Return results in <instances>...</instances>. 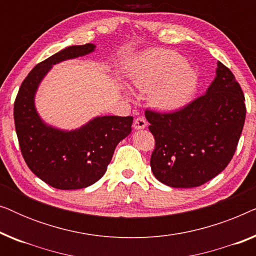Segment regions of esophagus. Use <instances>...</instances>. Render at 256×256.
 <instances>
[{
    "instance_id": "obj_1",
    "label": "esophagus",
    "mask_w": 256,
    "mask_h": 256,
    "mask_svg": "<svg viewBox=\"0 0 256 256\" xmlns=\"http://www.w3.org/2000/svg\"><path fill=\"white\" fill-rule=\"evenodd\" d=\"M132 127H134L135 129H144L146 127V118H135L134 120V124H132Z\"/></svg>"
}]
</instances>
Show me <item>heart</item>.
I'll list each match as a JSON object with an SVG mask.
<instances>
[{"label": "heart", "instance_id": "1", "mask_svg": "<svg viewBox=\"0 0 256 256\" xmlns=\"http://www.w3.org/2000/svg\"><path fill=\"white\" fill-rule=\"evenodd\" d=\"M184 57L170 50H154L143 56L132 74L140 90H149V102L162 112H176L186 106L198 86V76Z\"/></svg>", "mask_w": 256, "mask_h": 256}]
</instances>
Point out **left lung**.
I'll return each instance as SVG.
<instances>
[{"instance_id":"obj_1","label":"left lung","mask_w":256,"mask_h":256,"mask_svg":"<svg viewBox=\"0 0 256 256\" xmlns=\"http://www.w3.org/2000/svg\"><path fill=\"white\" fill-rule=\"evenodd\" d=\"M204 96L180 110H146L155 138L152 174L171 188H196L219 174L232 160L242 132L246 106L239 82L218 62Z\"/></svg>"}]
</instances>
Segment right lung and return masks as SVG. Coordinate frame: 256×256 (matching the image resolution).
I'll use <instances>...</instances> for the list:
<instances>
[{
  "mask_svg": "<svg viewBox=\"0 0 256 256\" xmlns=\"http://www.w3.org/2000/svg\"><path fill=\"white\" fill-rule=\"evenodd\" d=\"M96 45H73L32 68L17 93L14 120L20 152L38 178L59 190L90 186L106 172L114 150L130 134L132 116H98L76 130L44 124L34 107V94L52 65L88 54Z\"/></svg>",
  "mask_w": 256,
  "mask_h": 256,
  "instance_id": "right-lung-1",
  "label": "right lung"
}]
</instances>
